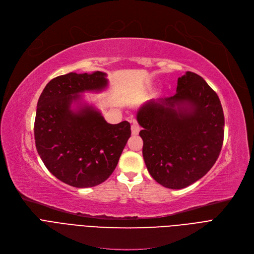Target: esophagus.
<instances>
[{"label": "esophagus", "mask_w": 254, "mask_h": 254, "mask_svg": "<svg viewBox=\"0 0 254 254\" xmlns=\"http://www.w3.org/2000/svg\"><path fill=\"white\" fill-rule=\"evenodd\" d=\"M140 129H141L140 126L136 122H133V124L131 125V133L132 134H138L140 132Z\"/></svg>", "instance_id": "1"}]
</instances>
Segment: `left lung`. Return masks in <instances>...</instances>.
<instances>
[{
	"label": "left lung",
	"mask_w": 254,
	"mask_h": 254,
	"mask_svg": "<svg viewBox=\"0 0 254 254\" xmlns=\"http://www.w3.org/2000/svg\"><path fill=\"white\" fill-rule=\"evenodd\" d=\"M143 157L151 177L183 189L205 176L221 153L225 117L216 93L200 75L178 78L177 93L145 103L137 113Z\"/></svg>",
	"instance_id": "left-lung-1"
}]
</instances>
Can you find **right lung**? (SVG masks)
Instances as JSON below:
<instances>
[{
	"mask_svg": "<svg viewBox=\"0 0 254 254\" xmlns=\"http://www.w3.org/2000/svg\"><path fill=\"white\" fill-rule=\"evenodd\" d=\"M107 84L104 72H70L49 81L38 101V153L51 174L75 188L94 187L106 181L130 137L127 121L110 125L89 105L71 109V104L81 99L79 94L102 91Z\"/></svg>",
	"mask_w": 254,
	"mask_h": 254,
	"instance_id": "1",
	"label": "right lung"
}]
</instances>
